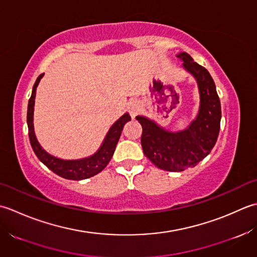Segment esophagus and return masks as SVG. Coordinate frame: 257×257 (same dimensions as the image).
Wrapping results in <instances>:
<instances>
[{
  "label": "esophagus",
  "instance_id": "esophagus-1",
  "mask_svg": "<svg viewBox=\"0 0 257 257\" xmlns=\"http://www.w3.org/2000/svg\"><path fill=\"white\" fill-rule=\"evenodd\" d=\"M127 109L128 112L131 114V116L134 117L136 114L139 113L140 111V104L138 101H131L128 104H127Z\"/></svg>",
  "mask_w": 257,
  "mask_h": 257
}]
</instances>
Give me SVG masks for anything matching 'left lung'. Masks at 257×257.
Listing matches in <instances>:
<instances>
[{"label":"left lung","mask_w":257,"mask_h":257,"mask_svg":"<svg viewBox=\"0 0 257 257\" xmlns=\"http://www.w3.org/2000/svg\"><path fill=\"white\" fill-rule=\"evenodd\" d=\"M176 57L197 83L200 106L196 117L186 128L172 132L154 119L143 115L136 116L143 128L141 143L145 156L159 169L169 172L190 169L211 153L217 141L222 117L215 83L208 71L185 52H180Z\"/></svg>","instance_id":"left-lung-1"}]
</instances>
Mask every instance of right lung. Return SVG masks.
<instances>
[{"instance_id": "right-lung-1", "label": "right lung", "mask_w": 257, "mask_h": 257, "mask_svg": "<svg viewBox=\"0 0 257 257\" xmlns=\"http://www.w3.org/2000/svg\"><path fill=\"white\" fill-rule=\"evenodd\" d=\"M43 75L44 74H41L36 78L34 83V86L32 88V95H31L29 99L28 118H26L28 119L30 142L35 155L38 156V159L46 167H49L52 172H54L55 174L63 177V179L81 181L98 174L108 164V162L111 161L115 148H116V144L119 140V136L122 134L124 125L131 121V116L128 113H124L116 122H114L112 126L109 127L105 138H104L101 146H99L98 150L94 154L87 156V158L78 160H63L56 158V156L48 153V152L42 148L34 132L33 115L36 87H38Z\"/></svg>"}]
</instances>
